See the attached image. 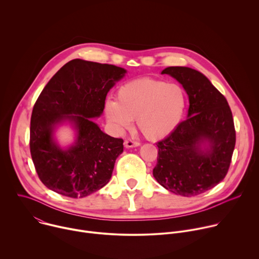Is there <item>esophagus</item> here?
Masks as SVG:
<instances>
[{
    "label": "esophagus",
    "instance_id": "esophagus-1",
    "mask_svg": "<svg viewBox=\"0 0 259 259\" xmlns=\"http://www.w3.org/2000/svg\"><path fill=\"white\" fill-rule=\"evenodd\" d=\"M124 145H125V147H127V149H129V147H136V146H139V145H140V142L134 141V140H131V139H127V140H125Z\"/></svg>",
    "mask_w": 259,
    "mask_h": 259
}]
</instances>
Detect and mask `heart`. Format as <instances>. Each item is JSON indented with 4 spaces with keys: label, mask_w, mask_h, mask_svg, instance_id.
I'll return each mask as SVG.
<instances>
[{
    "label": "heart",
    "mask_w": 259,
    "mask_h": 259,
    "mask_svg": "<svg viewBox=\"0 0 259 259\" xmlns=\"http://www.w3.org/2000/svg\"><path fill=\"white\" fill-rule=\"evenodd\" d=\"M187 104V93L181 85L142 78L123 84L117 91V101H105L104 114L116 131L129 129L136 119L142 134L156 140L179 126Z\"/></svg>",
    "instance_id": "b5f03b06"
}]
</instances>
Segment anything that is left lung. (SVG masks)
Wrapping results in <instances>:
<instances>
[{
	"label": "left lung",
	"mask_w": 259,
	"mask_h": 259,
	"mask_svg": "<svg viewBox=\"0 0 259 259\" xmlns=\"http://www.w3.org/2000/svg\"><path fill=\"white\" fill-rule=\"evenodd\" d=\"M162 73L182 85L190 107L188 119L157 143L153 175L171 193L197 196L217 186L229 171L236 144L233 114L226 97L202 72L169 66Z\"/></svg>",
	"instance_id": "8db88e82"
}]
</instances>
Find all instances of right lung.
<instances>
[{
    "label": "right lung",
    "instance_id": "add662e5",
    "mask_svg": "<svg viewBox=\"0 0 259 259\" xmlns=\"http://www.w3.org/2000/svg\"><path fill=\"white\" fill-rule=\"evenodd\" d=\"M126 72L113 64L72 59L41 92L31 113L29 149L35 171L49 190L84 198L109 181L124 141L102 132L92 119L102 115L108 91ZM66 121L75 129L76 140L62 149L54 133Z\"/></svg>",
    "mask_w": 259,
    "mask_h": 259
}]
</instances>
